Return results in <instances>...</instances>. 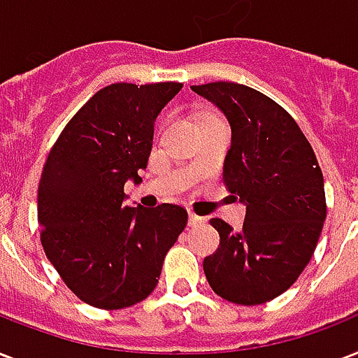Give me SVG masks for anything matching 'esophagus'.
Instances as JSON below:
<instances>
[{
	"label": "esophagus",
	"mask_w": 358,
	"mask_h": 358,
	"mask_svg": "<svg viewBox=\"0 0 358 358\" xmlns=\"http://www.w3.org/2000/svg\"><path fill=\"white\" fill-rule=\"evenodd\" d=\"M188 217H190V226H192V228H198V226H201V224H203V218L198 217L196 213H190Z\"/></svg>",
	"instance_id": "esophagus-1"
}]
</instances>
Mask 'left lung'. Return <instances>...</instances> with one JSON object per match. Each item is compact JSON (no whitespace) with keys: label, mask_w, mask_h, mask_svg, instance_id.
Returning a JSON list of instances; mask_svg holds the SVG:
<instances>
[{"label":"left lung","mask_w":358,"mask_h":358,"mask_svg":"<svg viewBox=\"0 0 358 358\" xmlns=\"http://www.w3.org/2000/svg\"><path fill=\"white\" fill-rule=\"evenodd\" d=\"M231 124L224 185L246 205L243 229L213 218L220 246L203 259L213 292L256 306L287 292L314 256L327 217L323 173L295 119L235 82L192 85Z\"/></svg>","instance_id":"obj_1"}]
</instances>
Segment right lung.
Returning a JSON list of instances; mask_svg holds the SVG:
<instances>
[{
	"mask_svg": "<svg viewBox=\"0 0 358 358\" xmlns=\"http://www.w3.org/2000/svg\"><path fill=\"white\" fill-rule=\"evenodd\" d=\"M181 87L106 85L50 149L37 196L41 243L66 287L95 308H129L149 297L187 228L181 205L123 203L124 182H138V171L148 168L157 115Z\"/></svg>",
	"mask_w": 358,
	"mask_h": 358,
	"instance_id": "obj_1",
	"label": "right lung"
}]
</instances>
